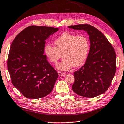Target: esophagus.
I'll return each instance as SVG.
<instances>
[{
	"instance_id": "obj_1",
	"label": "esophagus",
	"mask_w": 124,
	"mask_h": 124,
	"mask_svg": "<svg viewBox=\"0 0 124 124\" xmlns=\"http://www.w3.org/2000/svg\"><path fill=\"white\" fill-rule=\"evenodd\" d=\"M58 74L59 76H65V75L66 74L65 73H62L61 72H58Z\"/></svg>"
}]
</instances>
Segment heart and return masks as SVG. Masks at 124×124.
Here are the masks:
<instances>
[{
	"label": "heart",
	"instance_id": "heart-1",
	"mask_svg": "<svg viewBox=\"0 0 124 124\" xmlns=\"http://www.w3.org/2000/svg\"><path fill=\"white\" fill-rule=\"evenodd\" d=\"M55 46L46 44L44 52L49 60L57 63L64 55L62 61L57 65L62 70H69L73 66L81 65L87 58L89 48V41L85 35H77L65 32L54 41Z\"/></svg>",
	"mask_w": 124,
	"mask_h": 124
}]
</instances>
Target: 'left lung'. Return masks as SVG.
<instances>
[{
    "mask_svg": "<svg viewBox=\"0 0 124 124\" xmlns=\"http://www.w3.org/2000/svg\"><path fill=\"white\" fill-rule=\"evenodd\" d=\"M83 30L89 36L90 47L85 65L74 73V92L81 96L95 97L110 86L116 70V55L112 45L104 35L89 24L69 26Z\"/></svg>",
    "mask_w": 124,
    "mask_h": 124,
    "instance_id": "obj_1",
    "label": "left lung"
}]
</instances>
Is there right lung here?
Instances as JSON below:
<instances>
[{
	"label": "right lung",
	"mask_w": 124,
	"mask_h": 124,
	"mask_svg": "<svg viewBox=\"0 0 124 124\" xmlns=\"http://www.w3.org/2000/svg\"><path fill=\"white\" fill-rule=\"evenodd\" d=\"M57 28L31 26L17 35L10 47L7 68L12 82L24 97L42 98L51 92L58 74L49 64L44 48Z\"/></svg>",
	"instance_id": "1"
}]
</instances>
